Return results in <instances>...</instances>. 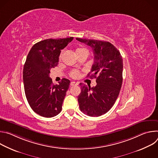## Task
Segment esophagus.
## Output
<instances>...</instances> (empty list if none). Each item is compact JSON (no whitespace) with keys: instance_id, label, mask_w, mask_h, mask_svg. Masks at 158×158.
<instances>
[{"instance_id":"obj_1","label":"esophagus","mask_w":158,"mask_h":158,"mask_svg":"<svg viewBox=\"0 0 158 158\" xmlns=\"http://www.w3.org/2000/svg\"><path fill=\"white\" fill-rule=\"evenodd\" d=\"M77 85H78V82H71V85H72V86Z\"/></svg>"}]
</instances>
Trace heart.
Masks as SVG:
<instances>
[{
  "label": "heart",
  "mask_w": 158,
  "mask_h": 158,
  "mask_svg": "<svg viewBox=\"0 0 158 158\" xmlns=\"http://www.w3.org/2000/svg\"><path fill=\"white\" fill-rule=\"evenodd\" d=\"M81 50H85V51H86L88 52L87 50L86 49H85V48H79V49H78L77 50V51H81ZM70 75H71V76L72 77H73V78H77V77H79V72L78 71H77V70H73V71H72L71 72Z\"/></svg>",
  "instance_id": "1"
}]
</instances>
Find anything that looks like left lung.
Returning <instances> with one entry per match:
<instances>
[{
    "instance_id": "obj_1",
    "label": "left lung",
    "mask_w": 158,
    "mask_h": 158,
    "mask_svg": "<svg viewBox=\"0 0 158 158\" xmlns=\"http://www.w3.org/2000/svg\"><path fill=\"white\" fill-rule=\"evenodd\" d=\"M91 47L94 64L90 77L96 79V85L91 87L80 84L81 92L77 97L79 108L84 114L98 117L106 114L114 104L123 83V62L120 52L107 41L76 38Z\"/></svg>"
}]
</instances>
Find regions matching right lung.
I'll list each match as a JSON object with an SVG mask.
<instances>
[{"label": "right lung", "instance_id": "right-lung-1", "mask_svg": "<svg viewBox=\"0 0 158 158\" xmlns=\"http://www.w3.org/2000/svg\"><path fill=\"white\" fill-rule=\"evenodd\" d=\"M74 37L48 39L35 44L30 50L23 69V81L27 100L37 114L52 118L59 114L70 81L63 78L54 84L50 70L58 64L62 49Z\"/></svg>", "mask_w": 158, "mask_h": 158}]
</instances>
